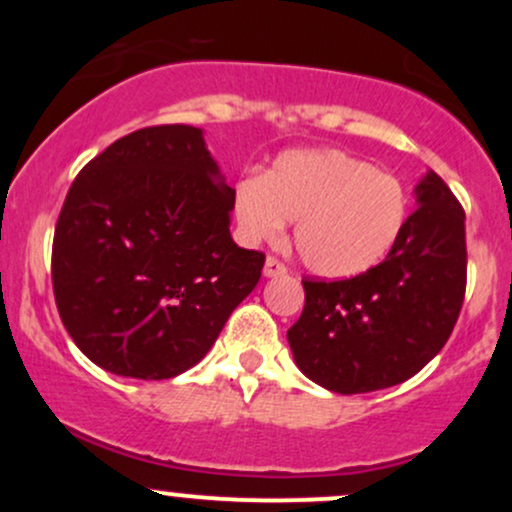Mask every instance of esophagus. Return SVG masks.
<instances>
[{"label": "esophagus", "mask_w": 512, "mask_h": 512, "mask_svg": "<svg viewBox=\"0 0 512 512\" xmlns=\"http://www.w3.org/2000/svg\"><path fill=\"white\" fill-rule=\"evenodd\" d=\"M284 274H289V267H286L281 260H276V257H267V262H264V276H284Z\"/></svg>", "instance_id": "34e87169"}]
</instances>
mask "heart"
Returning a JSON list of instances; mask_svg holds the SVG:
<instances>
[{
    "label": "heart",
    "instance_id": "heart-1",
    "mask_svg": "<svg viewBox=\"0 0 512 512\" xmlns=\"http://www.w3.org/2000/svg\"><path fill=\"white\" fill-rule=\"evenodd\" d=\"M233 214L250 243H274L296 221L293 245L327 279L366 274L395 250L409 219L402 180L337 149L289 151L233 190Z\"/></svg>",
    "mask_w": 512,
    "mask_h": 512
}]
</instances>
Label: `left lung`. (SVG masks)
Here are the masks:
<instances>
[{
  "instance_id": "obj_1",
  "label": "left lung",
  "mask_w": 512,
  "mask_h": 512,
  "mask_svg": "<svg viewBox=\"0 0 512 512\" xmlns=\"http://www.w3.org/2000/svg\"><path fill=\"white\" fill-rule=\"evenodd\" d=\"M378 267L351 279L305 276V305L286 332L298 368L339 395L385 390L419 373L450 339L467 289L464 209L436 173Z\"/></svg>"
}]
</instances>
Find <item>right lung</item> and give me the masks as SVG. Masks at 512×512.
Masks as SVG:
<instances>
[{
	"instance_id": "add662e5",
	"label": "right lung",
	"mask_w": 512,
	"mask_h": 512,
	"mask_svg": "<svg viewBox=\"0 0 512 512\" xmlns=\"http://www.w3.org/2000/svg\"><path fill=\"white\" fill-rule=\"evenodd\" d=\"M202 129L144 127L81 168L52 240V291L96 366L166 380L204 358L262 276L264 252L231 238Z\"/></svg>"
}]
</instances>
